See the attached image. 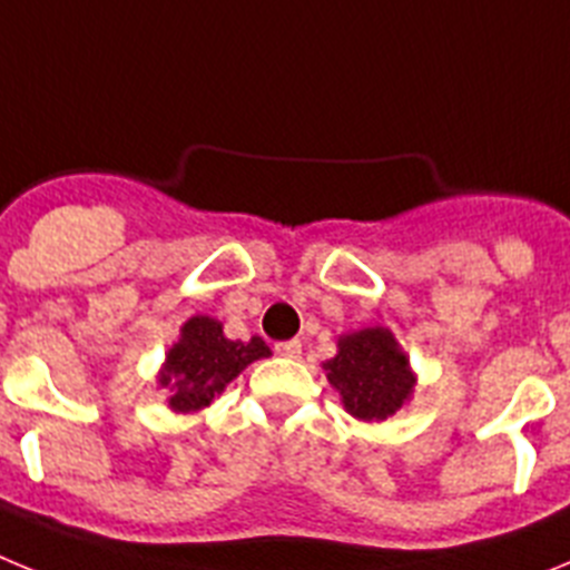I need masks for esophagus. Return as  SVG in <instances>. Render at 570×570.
I'll return each mask as SVG.
<instances>
[{"instance_id":"esophagus-1","label":"esophagus","mask_w":570,"mask_h":570,"mask_svg":"<svg viewBox=\"0 0 570 570\" xmlns=\"http://www.w3.org/2000/svg\"><path fill=\"white\" fill-rule=\"evenodd\" d=\"M274 351L279 356H288V360H296L302 354V342L299 340H285V342H276Z\"/></svg>"}]
</instances>
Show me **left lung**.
<instances>
[{"label": "left lung", "mask_w": 570, "mask_h": 570, "mask_svg": "<svg viewBox=\"0 0 570 570\" xmlns=\"http://www.w3.org/2000/svg\"><path fill=\"white\" fill-rule=\"evenodd\" d=\"M331 385L340 391L347 414L380 422L400 411L411 396L414 374L394 334L385 328H365L340 340V354L325 362Z\"/></svg>", "instance_id": "8db88e82"}]
</instances>
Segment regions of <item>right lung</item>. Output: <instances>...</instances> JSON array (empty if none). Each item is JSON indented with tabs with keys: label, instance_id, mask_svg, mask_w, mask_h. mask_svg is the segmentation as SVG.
I'll use <instances>...</instances> for the list:
<instances>
[{
	"label": "right lung",
	"instance_id": "right-lung-1",
	"mask_svg": "<svg viewBox=\"0 0 570 570\" xmlns=\"http://www.w3.org/2000/svg\"><path fill=\"white\" fill-rule=\"evenodd\" d=\"M262 356H271V351L259 336H250L248 342L228 340L219 322L210 316H194L185 322L183 340L168 351L159 382L174 391V411H199L210 405L216 394H223L239 371Z\"/></svg>",
	"mask_w": 570,
	"mask_h": 570
}]
</instances>
